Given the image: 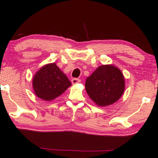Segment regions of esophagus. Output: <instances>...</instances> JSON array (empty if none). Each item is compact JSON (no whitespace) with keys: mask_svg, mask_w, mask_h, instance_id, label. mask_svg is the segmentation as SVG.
<instances>
[{"mask_svg":"<svg viewBox=\"0 0 158 158\" xmlns=\"http://www.w3.org/2000/svg\"><path fill=\"white\" fill-rule=\"evenodd\" d=\"M80 82V80L79 79H77V78H74L72 79V84H78Z\"/></svg>","mask_w":158,"mask_h":158,"instance_id":"1","label":"esophagus"}]
</instances>
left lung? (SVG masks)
I'll use <instances>...</instances> for the list:
<instances>
[{
    "label": "left lung",
    "mask_w": 158,
    "mask_h": 158,
    "mask_svg": "<svg viewBox=\"0 0 158 158\" xmlns=\"http://www.w3.org/2000/svg\"><path fill=\"white\" fill-rule=\"evenodd\" d=\"M123 72L114 64L98 67L86 80L85 89L91 100L100 107L112 105L125 91Z\"/></svg>",
    "instance_id": "8db88e82"
}]
</instances>
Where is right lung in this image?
<instances>
[{
    "instance_id": "obj_1",
    "label": "right lung",
    "mask_w": 158,
    "mask_h": 158,
    "mask_svg": "<svg viewBox=\"0 0 158 158\" xmlns=\"http://www.w3.org/2000/svg\"><path fill=\"white\" fill-rule=\"evenodd\" d=\"M71 85L67 77L55 62L44 65L32 78V88L35 95L46 102L55 99Z\"/></svg>"
}]
</instances>
